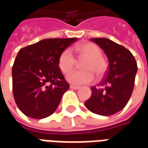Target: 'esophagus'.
Listing matches in <instances>:
<instances>
[{
  "label": "esophagus",
  "instance_id": "1",
  "mask_svg": "<svg viewBox=\"0 0 148 148\" xmlns=\"http://www.w3.org/2000/svg\"><path fill=\"white\" fill-rule=\"evenodd\" d=\"M70 87H71V89H73V90H78V89L80 88V86H74V85H71V86H70Z\"/></svg>",
  "mask_w": 148,
  "mask_h": 148
}]
</instances>
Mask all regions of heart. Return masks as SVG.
Returning <instances> with one entry per match:
<instances>
[{
	"instance_id": "obj_1",
	"label": "heart",
	"mask_w": 148,
	"mask_h": 148,
	"mask_svg": "<svg viewBox=\"0 0 148 148\" xmlns=\"http://www.w3.org/2000/svg\"><path fill=\"white\" fill-rule=\"evenodd\" d=\"M74 51L78 58H86L82 64L83 71H74L67 77V80L74 85H82L91 82L97 77H101L107 70L108 64L101 55V49L93 42H85L74 47ZM76 60L70 49H65L58 57V67L64 74H68L74 70Z\"/></svg>"
}]
</instances>
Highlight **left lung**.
Here are the masks:
<instances>
[{
    "label": "left lung",
    "instance_id": "1",
    "mask_svg": "<svg viewBox=\"0 0 148 148\" xmlns=\"http://www.w3.org/2000/svg\"><path fill=\"white\" fill-rule=\"evenodd\" d=\"M105 51L109 67L98 86H92V94L85 102L90 112L111 116L124 109L130 99L137 72V63L130 51L109 39H91Z\"/></svg>",
    "mask_w": 148,
    "mask_h": 148
}]
</instances>
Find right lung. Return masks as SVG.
Here are the masks:
<instances>
[{
  "label": "right lung",
  "mask_w": 148,
  "mask_h": 148,
  "mask_svg": "<svg viewBox=\"0 0 148 148\" xmlns=\"http://www.w3.org/2000/svg\"><path fill=\"white\" fill-rule=\"evenodd\" d=\"M76 40L46 39L19 51L12 70V92L24 115L42 119L57 109L70 87L58 67V57Z\"/></svg>",
  "instance_id": "1"
}]
</instances>
